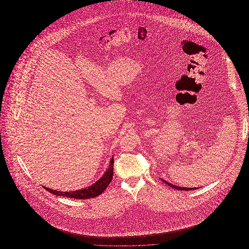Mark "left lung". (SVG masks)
<instances>
[{"label": "left lung", "mask_w": 249, "mask_h": 249, "mask_svg": "<svg viewBox=\"0 0 249 249\" xmlns=\"http://www.w3.org/2000/svg\"><path fill=\"white\" fill-rule=\"evenodd\" d=\"M165 184H167L169 187H171V188H174V189H176V190H196V189H193V188H181V187H178V186H175V185H173V184H171V183H168L167 181L165 180H162Z\"/></svg>", "instance_id": "left-lung-1"}]
</instances>
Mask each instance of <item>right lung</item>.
Segmentation results:
<instances>
[{"mask_svg": "<svg viewBox=\"0 0 249 249\" xmlns=\"http://www.w3.org/2000/svg\"><path fill=\"white\" fill-rule=\"evenodd\" d=\"M113 175H114V157L110 160V165L108 167L107 172L105 173L104 177L99 179L95 184L90 187H88L87 189L84 190H75L71 192H62V191H58V190H51L48 188H45L46 190L49 191L52 194H55L57 196H64L68 198H72V199H78V200H85V199H91L99 196L102 194L107 187L110 184V182L113 179Z\"/></svg>", "mask_w": 249, "mask_h": 249, "instance_id": "obj_1", "label": "right lung"}]
</instances>
